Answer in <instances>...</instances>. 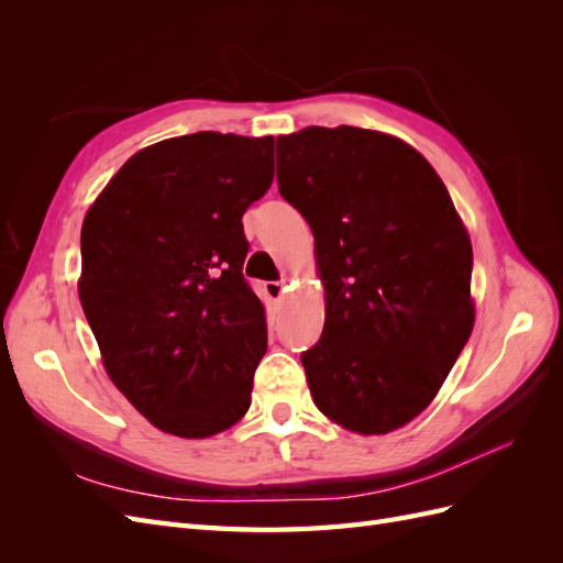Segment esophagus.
I'll list each match as a JSON object with an SVG mask.
<instances>
[{
	"instance_id": "esophagus-1",
	"label": "esophagus",
	"mask_w": 563,
	"mask_h": 563,
	"mask_svg": "<svg viewBox=\"0 0 563 563\" xmlns=\"http://www.w3.org/2000/svg\"><path fill=\"white\" fill-rule=\"evenodd\" d=\"M265 294L269 300H282L286 294V282H265Z\"/></svg>"
}]
</instances>
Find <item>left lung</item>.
I'll list each match as a JSON object with an SVG mask.
<instances>
[{
    "instance_id": "obj_1",
    "label": "left lung",
    "mask_w": 563,
    "mask_h": 563,
    "mask_svg": "<svg viewBox=\"0 0 563 563\" xmlns=\"http://www.w3.org/2000/svg\"><path fill=\"white\" fill-rule=\"evenodd\" d=\"M282 197L308 220L327 321L300 354L323 416L385 434L430 406L474 327L472 244L446 185L380 131L277 139Z\"/></svg>"
}]
</instances>
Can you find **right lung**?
Listing matches in <instances>:
<instances>
[{
    "mask_svg": "<svg viewBox=\"0 0 563 563\" xmlns=\"http://www.w3.org/2000/svg\"><path fill=\"white\" fill-rule=\"evenodd\" d=\"M272 178V135L199 131L135 152L84 218V314L110 380L162 432L203 439L249 411L267 323L242 216Z\"/></svg>",
    "mask_w": 563,
    "mask_h": 563,
    "instance_id": "right-lung-1",
    "label": "right lung"
}]
</instances>
